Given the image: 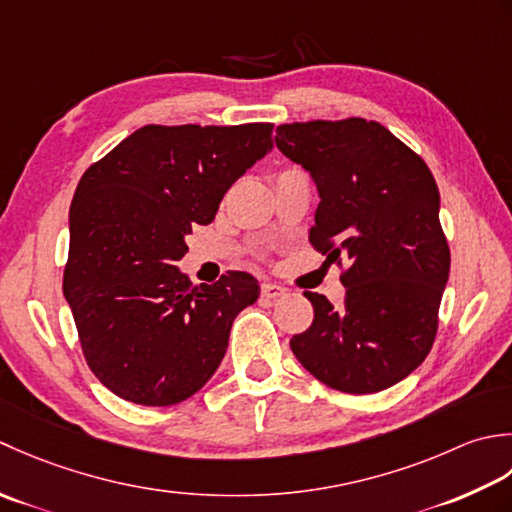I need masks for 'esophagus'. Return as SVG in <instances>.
<instances>
[{
  "instance_id": "esophagus-1",
  "label": "esophagus",
  "mask_w": 512,
  "mask_h": 512,
  "mask_svg": "<svg viewBox=\"0 0 512 512\" xmlns=\"http://www.w3.org/2000/svg\"><path fill=\"white\" fill-rule=\"evenodd\" d=\"M260 294H263V298H267V300H278L280 296H285V287H280V285H276V283H263L260 285Z\"/></svg>"
}]
</instances>
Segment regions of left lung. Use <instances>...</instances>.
<instances>
[{
	"label": "left lung",
	"instance_id": "left-lung-1",
	"mask_svg": "<svg viewBox=\"0 0 512 512\" xmlns=\"http://www.w3.org/2000/svg\"><path fill=\"white\" fill-rule=\"evenodd\" d=\"M276 145L318 187L311 245L327 263L347 265L340 307L305 291L314 322L289 347L331 389H389L429 356L451 269L429 165L384 125L358 117L278 125Z\"/></svg>",
	"mask_w": 512,
	"mask_h": 512
}]
</instances>
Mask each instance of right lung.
<instances>
[{"mask_svg":"<svg viewBox=\"0 0 512 512\" xmlns=\"http://www.w3.org/2000/svg\"><path fill=\"white\" fill-rule=\"evenodd\" d=\"M271 123L143 125L90 165L70 205L64 296L90 371L119 398L179 404L221 364L260 287L245 271L192 285L176 260L194 225L274 148Z\"/></svg>","mask_w":512,"mask_h":512,"instance_id":"add662e5","label":"right lung"}]
</instances>
